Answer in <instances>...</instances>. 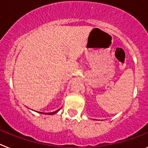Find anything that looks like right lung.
I'll return each mask as SVG.
<instances>
[{
	"mask_svg": "<svg viewBox=\"0 0 148 148\" xmlns=\"http://www.w3.org/2000/svg\"><path fill=\"white\" fill-rule=\"evenodd\" d=\"M60 109H61V108H60ZM60 109L57 110L55 111V112H53V113H41V112H38V113H42V114H45V115H53V114H55V113H58V111L60 110Z\"/></svg>",
	"mask_w": 148,
	"mask_h": 148,
	"instance_id": "right-lung-1",
	"label": "right lung"
}]
</instances>
